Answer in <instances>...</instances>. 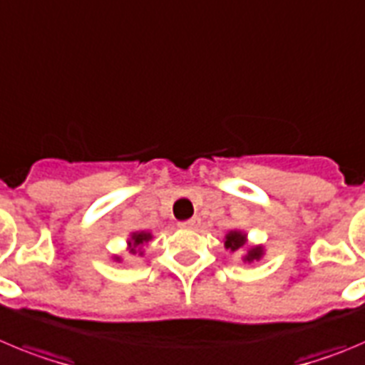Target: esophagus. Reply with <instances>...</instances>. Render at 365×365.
<instances>
[{
  "label": "esophagus",
  "mask_w": 365,
  "mask_h": 365,
  "mask_svg": "<svg viewBox=\"0 0 365 365\" xmlns=\"http://www.w3.org/2000/svg\"><path fill=\"white\" fill-rule=\"evenodd\" d=\"M196 225H198V218H190V220H187V222L180 223V227L182 229H195Z\"/></svg>",
  "instance_id": "obj_1"
}]
</instances>
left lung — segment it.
<instances>
[{"instance_id": "1", "label": "left lung", "mask_w": 365, "mask_h": 365, "mask_svg": "<svg viewBox=\"0 0 365 365\" xmlns=\"http://www.w3.org/2000/svg\"><path fill=\"white\" fill-rule=\"evenodd\" d=\"M225 249H229L231 252L236 251H245L242 260L245 264H252V262H258L262 256L265 255L264 247L262 245H247V235L242 231H229L225 235V242H223Z\"/></svg>"}]
</instances>
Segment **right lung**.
Returning a JSON list of instances; mask_svg holds the SVG:
<instances>
[{
	"label": "right lung",
	"mask_w": 365,
	"mask_h": 365,
	"mask_svg": "<svg viewBox=\"0 0 365 365\" xmlns=\"http://www.w3.org/2000/svg\"><path fill=\"white\" fill-rule=\"evenodd\" d=\"M153 240V235L147 231H136V232H130L129 240H127V251L130 252V255H140L143 256V249L142 245L147 244V242H150ZM113 260L116 262H121V258L118 255L113 256Z\"/></svg>",
	"instance_id": "obj_1"
}]
</instances>
